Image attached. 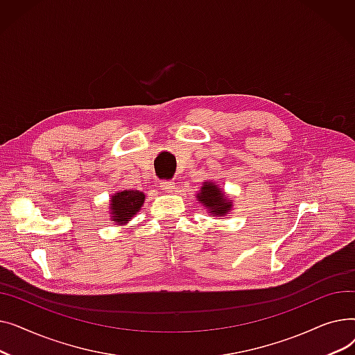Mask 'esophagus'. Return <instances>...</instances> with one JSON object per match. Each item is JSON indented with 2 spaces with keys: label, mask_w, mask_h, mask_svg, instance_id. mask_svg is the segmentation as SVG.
I'll use <instances>...</instances> for the list:
<instances>
[{
  "label": "esophagus",
  "mask_w": 355,
  "mask_h": 355,
  "mask_svg": "<svg viewBox=\"0 0 355 355\" xmlns=\"http://www.w3.org/2000/svg\"><path fill=\"white\" fill-rule=\"evenodd\" d=\"M161 184V189L165 191V193H173L174 191V182L171 180H164L159 182Z\"/></svg>",
  "instance_id": "esophagus-1"
}]
</instances>
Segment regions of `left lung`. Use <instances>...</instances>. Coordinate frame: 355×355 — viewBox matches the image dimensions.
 <instances>
[{
	"label": "left lung",
	"mask_w": 355,
	"mask_h": 355,
	"mask_svg": "<svg viewBox=\"0 0 355 355\" xmlns=\"http://www.w3.org/2000/svg\"><path fill=\"white\" fill-rule=\"evenodd\" d=\"M198 201H201L204 206H207L210 209L211 214H218L223 216L229 211V209L232 207V204H229L225 198V194H223L217 185L213 182H204L202 189H201V194L197 196Z\"/></svg>",
	"instance_id": "obj_1"
}]
</instances>
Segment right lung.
<instances>
[{
    "label": "right lung",
    "instance_id": "obj_1",
    "mask_svg": "<svg viewBox=\"0 0 355 355\" xmlns=\"http://www.w3.org/2000/svg\"><path fill=\"white\" fill-rule=\"evenodd\" d=\"M145 196L141 191L134 190H125L121 193H116L112 197V218L118 223H126L128 218L132 217L137 211H139L141 206L144 204Z\"/></svg>",
    "mask_w": 355,
    "mask_h": 355
}]
</instances>
